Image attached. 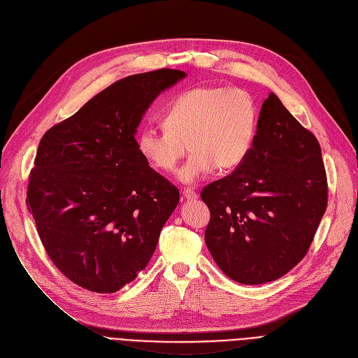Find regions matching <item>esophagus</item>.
I'll return each instance as SVG.
<instances>
[{"mask_svg": "<svg viewBox=\"0 0 358 358\" xmlns=\"http://www.w3.org/2000/svg\"><path fill=\"white\" fill-rule=\"evenodd\" d=\"M182 197L187 200H196L199 196L193 189H184L182 190Z\"/></svg>", "mask_w": 358, "mask_h": 358, "instance_id": "obj_1", "label": "esophagus"}]
</instances>
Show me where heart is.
Masks as SVG:
<instances>
[{
  "label": "heart",
  "mask_w": 358,
  "mask_h": 358,
  "mask_svg": "<svg viewBox=\"0 0 358 358\" xmlns=\"http://www.w3.org/2000/svg\"><path fill=\"white\" fill-rule=\"evenodd\" d=\"M161 122L162 129L139 131L138 150L152 168L173 173L189 148L193 149L178 173L182 182L193 184L215 168L232 171L248 158L259 108L245 90L203 85L178 94L162 111Z\"/></svg>",
  "instance_id": "b5f03b06"
}]
</instances>
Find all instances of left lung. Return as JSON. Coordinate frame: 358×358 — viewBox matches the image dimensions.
Wrapping results in <instances>:
<instances>
[{
    "label": "left lung",
    "mask_w": 358,
    "mask_h": 358,
    "mask_svg": "<svg viewBox=\"0 0 358 358\" xmlns=\"http://www.w3.org/2000/svg\"><path fill=\"white\" fill-rule=\"evenodd\" d=\"M200 196L210 210L204 241L219 268L241 285L268 283L305 258L327 210L321 146L271 92L248 158Z\"/></svg>",
    "instance_id": "1"
}]
</instances>
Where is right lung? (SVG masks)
<instances>
[{
    "instance_id": "right-lung-1",
    "label": "right lung",
    "mask_w": 358,
    "mask_h": 358,
    "mask_svg": "<svg viewBox=\"0 0 358 358\" xmlns=\"http://www.w3.org/2000/svg\"><path fill=\"white\" fill-rule=\"evenodd\" d=\"M184 77L129 75L41 139L27 209L55 267L83 289L115 293L135 280L177 208L178 189L149 166L135 134L149 104Z\"/></svg>"
}]
</instances>
